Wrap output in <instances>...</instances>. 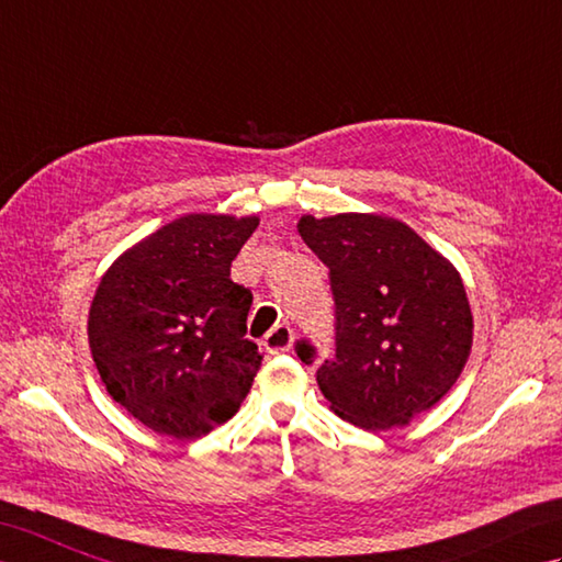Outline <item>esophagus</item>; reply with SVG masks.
<instances>
[{
    "label": "esophagus",
    "instance_id": "esophagus-1",
    "mask_svg": "<svg viewBox=\"0 0 562 562\" xmlns=\"http://www.w3.org/2000/svg\"><path fill=\"white\" fill-rule=\"evenodd\" d=\"M293 329L289 324H277L267 336H265V348L267 353L271 356H279V353H289L291 346H293Z\"/></svg>",
    "mask_w": 562,
    "mask_h": 562
}]
</instances>
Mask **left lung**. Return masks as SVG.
<instances>
[{
  "label": "left lung",
  "mask_w": 562,
  "mask_h": 562,
  "mask_svg": "<svg viewBox=\"0 0 562 562\" xmlns=\"http://www.w3.org/2000/svg\"><path fill=\"white\" fill-rule=\"evenodd\" d=\"M297 233L329 267L336 303V356L317 370L329 408L372 432L408 426L452 390L471 353L457 267L380 211L305 214ZM297 356L313 351L301 344Z\"/></svg>",
  "instance_id": "obj_1"
}]
</instances>
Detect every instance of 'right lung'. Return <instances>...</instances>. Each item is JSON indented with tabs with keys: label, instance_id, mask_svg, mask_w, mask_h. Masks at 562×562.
Wrapping results in <instances>:
<instances>
[{
	"label": "right lung",
	"instance_id": "add662e5",
	"mask_svg": "<svg viewBox=\"0 0 562 562\" xmlns=\"http://www.w3.org/2000/svg\"><path fill=\"white\" fill-rule=\"evenodd\" d=\"M259 216L184 214L112 261L89 310L108 394L146 428L196 440L238 414L261 366L245 339L252 293L231 265Z\"/></svg>",
	"mask_w": 562,
	"mask_h": 562
}]
</instances>
